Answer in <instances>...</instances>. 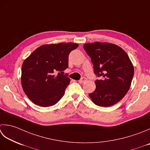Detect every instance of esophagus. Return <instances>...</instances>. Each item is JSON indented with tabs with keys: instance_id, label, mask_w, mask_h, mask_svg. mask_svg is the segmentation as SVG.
I'll use <instances>...</instances> for the list:
<instances>
[{
	"instance_id": "obj_1",
	"label": "esophagus",
	"mask_w": 150,
	"mask_h": 150,
	"mask_svg": "<svg viewBox=\"0 0 150 150\" xmlns=\"http://www.w3.org/2000/svg\"><path fill=\"white\" fill-rule=\"evenodd\" d=\"M86 81H87V79L86 77H83V78H81L80 80L79 81V82L80 83H84V82H86Z\"/></svg>"
}]
</instances>
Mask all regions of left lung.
<instances>
[{
	"instance_id": "8db88e82",
	"label": "left lung",
	"mask_w": 150,
	"mask_h": 150,
	"mask_svg": "<svg viewBox=\"0 0 150 150\" xmlns=\"http://www.w3.org/2000/svg\"><path fill=\"white\" fill-rule=\"evenodd\" d=\"M83 47L93 63L96 80V90L89 93L96 105L110 107L126 95L134 75L129 57L120 47L110 43H85Z\"/></svg>"
}]
</instances>
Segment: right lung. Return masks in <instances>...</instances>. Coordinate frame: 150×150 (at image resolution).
Returning <instances> with one entry per match:
<instances>
[{
	"mask_svg": "<svg viewBox=\"0 0 150 150\" xmlns=\"http://www.w3.org/2000/svg\"><path fill=\"white\" fill-rule=\"evenodd\" d=\"M78 46L75 43L43 45L23 62L22 87L34 104L51 107L62 98L70 79L60 73L68 67L69 54Z\"/></svg>",
	"mask_w": 150,
	"mask_h": 150,
	"instance_id": "obj_1",
	"label": "right lung"
}]
</instances>
